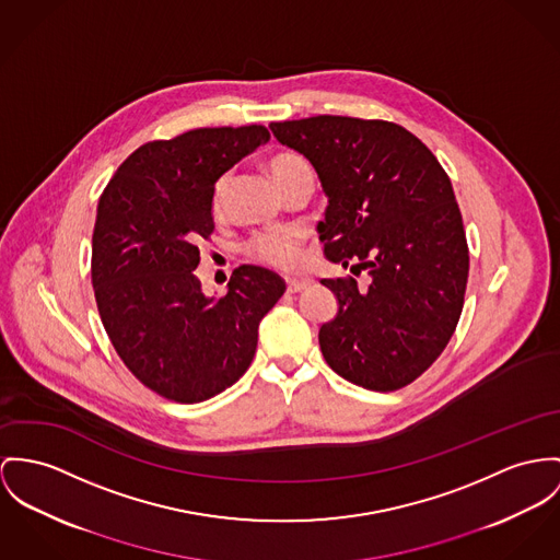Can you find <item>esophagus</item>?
Instances as JSON below:
<instances>
[{
	"mask_svg": "<svg viewBox=\"0 0 560 560\" xmlns=\"http://www.w3.org/2000/svg\"><path fill=\"white\" fill-rule=\"evenodd\" d=\"M306 288H311L308 279H288V292H292V294L304 292Z\"/></svg>",
	"mask_w": 560,
	"mask_h": 560,
	"instance_id": "obj_1",
	"label": "esophagus"
}]
</instances>
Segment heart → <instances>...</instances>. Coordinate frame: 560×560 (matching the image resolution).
Listing matches in <instances>:
<instances>
[{"label": "heart", "instance_id": "b5f03b06", "mask_svg": "<svg viewBox=\"0 0 560 560\" xmlns=\"http://www.w3.org/2000/svg\"><path fill=\"white\" fill-rule=\"evenodd\" d=\"M268 171L272 174L275 183L279 185V189H285L290 183H294L299 178H308V176L313 178V168L306 162V158H302L301 153H294V151L277 153L268 162ZM225 187H228V176H221L213 189L215 213H219L223 207ZM302 245H304V236L299 230H292V228L268 230V232H259L247 243V254L270 268L283 270V272H294L301 268L302 261H304Z\"/></svg>", "mask_w": 560, "mask_h": 560}]
</instances>
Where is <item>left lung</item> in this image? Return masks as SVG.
I'll return each mask as SVG.
<instances>
[{"instance_id":"8db88e82","label":"left lung","mask_w":560,"mask_h":560,"mask_svg":"<svg viewBox=\"0 0 560 560\" xmlns=\"http://www.w3.org/2000/svg\"><path fill=\"white\" fill-rule=\"evenodd\" d=\"M270 129L322 180L326 258L371 277L364 290L353 277L322 281L339 301L319 328L328 366L375 392L411 384L450 343L465 304L469 247L450 176L418 136L382 119L317 115Z\"/></svg>"}]
</instances>
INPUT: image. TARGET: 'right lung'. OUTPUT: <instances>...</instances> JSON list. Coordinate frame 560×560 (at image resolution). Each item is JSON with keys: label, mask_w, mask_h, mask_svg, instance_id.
Returning <instances> with one entry per match:
<instances>
[{"label": "right lung", "mask_w": 560, "mask_h": 560, "mask_svg": "<svg viewBox=\"0 0 560 560\" xmlns=\"http://www.w3.org/2000/svg\"><path fill=\"white\" fill-rule=\"evenodd\" d=\"M264 126L200 128L138 147L100 196L91 283L106 335L131 375L174 402H202L249 369L279 275L238 266L207 299L194 270L209 238L217 178L268 142Z\"/></svg>", "instance_id": "add662e5"}]
</instances>
